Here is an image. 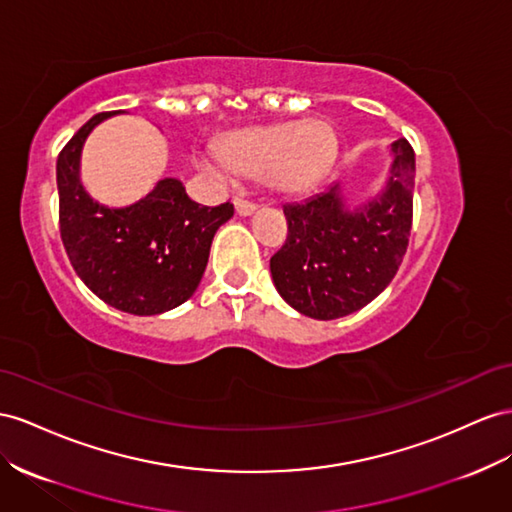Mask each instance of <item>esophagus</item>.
<instances>
[{
	"instance_id": "1",
	"label": "esophagus",
	"mask_w": 512,
	"mask_h": 512,
	"mask_svg": "<svg viewBox=\"0 0 512 512\" xmlns=\"http://www.w3.org/2000/svg\"><path fill=\"white\" fill-rule=\"evenodd\" d=\"M234 209H237L239 215H252L256 211V204L243 198H234Z\"/></svg>"
}]
</instances>
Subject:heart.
<instances>
[{
    "mask_svg": "<svg viewBox=\"0 0 512 512\" xmlns=\"http://www.w3.org/2000/svg\"><path fill=\"white\" fill-rule=\"evenodd\" d=\"M334 153V137L323 122L265 124L226 135L219 157L234 174L262 178L282 196H297L319 183Z\"/></svg>",
    "mask_w": 512,
    "mask_h": 512,
    "instance_id": "heart-1",
    "label": "heart"
}]
</instances>
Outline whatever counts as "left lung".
Segmentation results:
<instances>
[{
    "label": "left lung",
    "instance_id": "8db88e82",
    "mask_svg": "<svg viewBox=\"0 0 512 512\" xmlns=\"http://www.w3.org/2000/svg\"><path fill=\"white\" fill-rule=\"evenodd\" d=\"M392 153L385 191L357 209L344 204L338 183L284 206L288 234L269 265L275 288L297 312L340 319L392 282L409 245L416 183V153L405 137L392 144Z\"/></svg>",
    "mask_w": 512,
    "mask_h": 512
}]
</instances>
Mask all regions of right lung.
Returning a JSON list of instances; mask_svg holds the SVG:
<instances>
[{
    "mask_svg": "<svg viewBox=\"0 0 512 512\" xmlns=\"http://www.w3.org/2000/svg\"><path fill=\"white\" fill-rule=\"evenodd\" d=\"M114 114L92 116L58 157L60 237L73 269L96 297L129 314H161L196 293L215 232L234 215V206H200L176 178H163L124 209L94 202L79 183L81 146L96 124Z\"/></svg>",
    "mask_w": 512,
    "mask_h": 512,
    "instance_id": "right-lung-1",
    "label": "right lung"
}]
</instances>
